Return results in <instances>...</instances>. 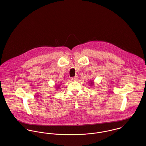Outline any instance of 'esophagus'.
<instances>
[{
    "label": "esophagus",
    "mask_w": 146,
    "mask_h": 146,
    "mask_svg": "<svg viewBox=\"0 0 146 146\" xmlns=\"http://www.w3.org/2000/svg\"><path fill=\"white\" fill-rule=\"evenodd\" d=\"M71 80H72V81H77L78 80V76H75V77H74V78H72L71 79Z\"/></svg>",
    "instance_id": "esophagus-1"
}]
</instances>
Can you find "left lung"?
Instances as JSON below:
<instances>
[{
  "mask_svg": "<svg viewBox=\"0 0 146 146\" xmlns=\"http://www.w3.org/2000/svg\"><path fill=\"white\" fill-rule=\"evenodd\" d=\"M89 84H90V86H94V81L93 80H92V81H90L89 82Z\"/></svg>",
  "mask_w": 146,
  "mask_h": 146,
  "instance_id": "left-lung-1",
  "label": "left lung"
}]
</instances>
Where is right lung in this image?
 I'll return each mask as SVG.
<instances>
[{
    "label": "right lung",
    "instance_id": "add662e5",
    "mask_svg": "<svg viewBox=\"0 0 146 146\" xmlns=\"http://www.w3.org/2000/svg\"><path fill=\"white\" fill-rule=\"evenodd\" d=\"M56 88H57V89H60V85H58V86L57 85H56Z\"/></svg>",
    "mask_w": 146,
    "mask_h": 146
}]
</instances>
